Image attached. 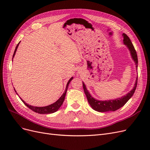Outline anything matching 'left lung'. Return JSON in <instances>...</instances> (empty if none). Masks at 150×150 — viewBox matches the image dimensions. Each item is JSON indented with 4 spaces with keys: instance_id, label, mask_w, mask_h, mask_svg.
<instances>
[{
    "instance_id": "obj_1",
    "label": "left lung",
    "mask_w": 150,
    "mask_h": 150,
    "mask_svg": "<svg viewBox=\"0 0 150 150\" xmlns=\"http://www.w3.org/2000/svg\"><path fill=\"white\" fill-rule=\"evenodd\" d=\"M122 35H123V38H124L123 42L125 45H126V46L129 49L131 57H132L133 59L135 62L136 67H138V56L133 45L132 42H131V40L128 35L125 33L122 34ZM137 83H138V78H137V79H136V82H135L133 89L126 95L121 97V98H117V99H114V100H109V101H99V100H97V99H95L91 96V94L88 92V91L87 90V89H86V86L84 84V83H83V85L84 91L85 93L86 98H87L88 103H89L90 106L92 107L93 110L99 112H108V111H115L118 110V109L123 106L125 104L128 102L129 99L131 98V96L133 95L136 90V88H137Z\"/></svg>"
}]
</instances>
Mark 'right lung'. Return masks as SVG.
<instances>
[{"instance_id":"add662e5","label":"right lung","mask_w":150,"mask_h":150,"mask_svg":"<svg viewBox=\"0 0 150 150\" xmlns=\"http://www.w3.org/2000/svg\"><path fill=\"white\" fill-rule=\"evenodd\" d=\"M19 44L17 45V46L16 47L14 52H13V57H14V56H15V54H16V52L17 51V49L18 47V46H19ZM13 57H12V59H13ZM72 79H73V78H71L69 80V81H68V83H67V84L66 85V88L65 91H64V93H63V94L62 95V96H61V98L59 99L56 102H55L54 103L51 104V105H49V106H44V107H37V106H30V105H29V104H27L24 101L22 100V99L20 97L19 98L21 99V101L24 103L25 105L26 106H28L29 109H30V110H33V111H34L35 112L39 113V114H51V113H53L54 112L57 111L59 110V108L61 106V105L62 104V103H63V102H64V98H65L66 94V92H67V88H68V86H69L70 82L72 81ZM15 91H16V90H15Z\"/></svg>"}]
</instances>
